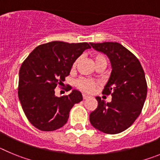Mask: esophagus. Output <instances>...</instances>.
<instances>
[{
	"label": "esophagus",
	"mask_w": 160,
	"mask_h": 160,
	"mask_svg": "<svg viewBox=\"0 0 160 160\" xmlns=\"http://www.w3.org/2000/svg\"><path fill=\"white\" fill-rule=\"evenodd\" d=\"M82 98H83V99H87V98H89V96L87 95V94H82Z\"/></svg>",
	"instance_id": "1"
}]
</instances>
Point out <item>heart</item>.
I'll list each match as a JSON object with an SVG mask.
<instances>
[{
	"instance_id": "b5f03b06",
	"label": "heart",
	"mask_w": 160,
	"mask_h": 160,
	"mask_svg": "<svg viewBox=\"0 0 160 160\" xmlns=\"http://www.w3.org/2000/svg\"><path fill=\"white\" fill-rule=\"evenodd\" d=\"M94 65H98L99 63H107V58L105 54L103 53H96L94 55ZM79 62V59H76L74 62H73V65H72V69L74 70L77 66L78 63ZM96 82L93 80H90V79L87 78H80L78 79L77 82H76V86L78 87L80 90H83V91H86V92H92L94 90V87H96Z\"/></svg>"
}]
</instances>
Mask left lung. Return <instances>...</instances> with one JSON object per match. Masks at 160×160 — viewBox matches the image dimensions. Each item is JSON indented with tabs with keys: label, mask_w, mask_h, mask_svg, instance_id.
Masks as SVG:
<instances>
[{
	"label": "left lung",
	"mask_w": 160,
	"mask_h": 160,
	"mask_svg": "<svg viewBox=\"0 0 160 160\" xmlns=\"http://www.w3.org/2000/svg\"><path fill=\"white\" fill-rule=\"evenodd\" d=\"M108 56L112 71L102 94H111V102L96 97L98 107L90 114L94 128L106 134H118L130 128L142 111L148 85L138 59L118 42L90 43Z\"/></svg>",
	"instance_id": "8db88e82"
}]
</instances>
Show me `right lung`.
I'll return each instance as SVG.
<instances>
[{
  "label": "right lung",
  "mask_w": 160,
  "mask_h": 160,
  "mask_svg": "<svg viewBox=\"0 0 160 160\" xmlns=\"http://www.w3.org/2000/svg\"><path fill=\"white\" fill-rule=\"evenodd\" d=\"M87 42H48L35 48L19 70L18 97L25 116L42 131L59 129L67 122L75 103L82 100L81 92L73 90L57 97L54 89L63 84L73 62L90 49Z\"/></svg>",
  "instance_id": "obj_1"
}]
</instances>
